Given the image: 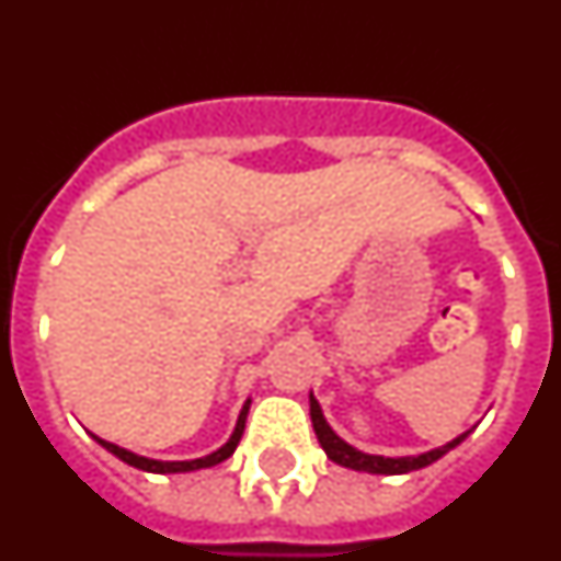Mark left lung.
<instances>
[{
	"label": "left lung",
	"mask_w": 561,
	"mask_h": 561,
	"mask_svg": "<svg viewBox=\"0 0 561 561\" xmlns=\"http://www.w3.org/2000/svg\"><path fill=\"white\" fill-rule=\"evenodd\" d=\"M309 410H311V424H314V433L317 440H320V447L325 449L334 463L345 466V469H354V472H368V474H408L415 472V469H424V466L435 463L438 458L455 449L466 435L472 433V430H466L460 433L458 438H453L449 444L444 447H435L430 453H421V455H401V458H385V455H370V453H362V449L351 447L348 440L340 438V435L331 430V424L325 421L323 408H320V401L314 399V393H309Z\"/></svg>",
	"instance_id": "8db88e82"
}]
</instances>
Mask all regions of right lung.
I'll return each mask as SVG.
<instances>
[{
	"label": "right lung",
	"instance_id": "obj_1",
	"mask_svg": "<svg viewBox=\"0 0 561 561\" xmlns=\"http://www.w3.org/2000/svg\"><path fill=\"white\" fill-rule=\"evenodd\" d=\"M250 401H244V408H241V413H238V421H236V430H232V435L227 438V444H221L216 453L205 455V458H193V460H157V458H146V455H137L131 453V449H123L117 447V444H112V440H103L98 438V435H92V438L101 444L106 453H112L114 458H121L123 463L134 466V469H142V472H151V474H185V472H199V469H210V466H219L225 463L227 458H230L232 453H236L238 440H241V435H244V424H247V413H250Z\"/></svg>",
	"mask_w": 561,
	"mask_h": 561
}]
</instances>
